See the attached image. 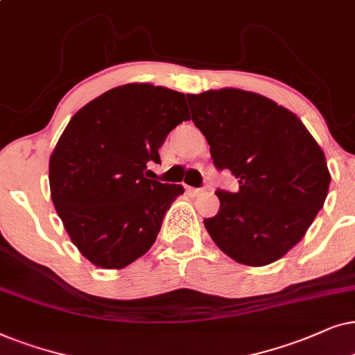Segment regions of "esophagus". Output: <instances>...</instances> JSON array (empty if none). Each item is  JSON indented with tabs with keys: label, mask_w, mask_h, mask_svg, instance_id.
<instances>
[{
	"label": "esophagus",
	"mask_w": 355,
	"mask_h": 355,
	"mask_svg": "<svg viewBox=\"0 0 355 355\" xmlns=\"http://www.w3.org/2000/svg\"><path fill=\"white\" fill-rule=\"evenodd\" d=\"M187 193L190 196H200V195H202V193H205V190H202V188H193V187H187Z\"/></svg>",
	"instance_id": "esophagus-1"
}]
</instances>
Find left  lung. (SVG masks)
I'll return each mask as SVG.
<instances>
[{
  "instance_id": "obj_1",
  "label": "left lung",
  "mask_w": 355,
  "mask_h": 355,
  "mask_svg": "<svg viewBox=\"0 0 355 355\" xmlns=\"http://www.w3.org/2000/svg\"><path fill=\"white\" fill-rule=\"evenodd\" d=\"M187 97L216 168L239 178L237 193L216 191L220 207L206 230L237 263L277 261L323 207L331 182L323 149L299 116L259 94L227 87Z\"/></svg>"
}]
</instances>
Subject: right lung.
Here are the masks:
<instances>
[{"instance_id":"add662e5","label":"right lung","mask_w":355,"mask_h":355,"mask_svg":"<svg viewBox=\"0 0 355 355\" xmlns=\"http://www.w3.org/2000/svg\"><path fill=\"white\" fill-rule=\"evenodd\" d=\"M190 120L185 94L153 84L110 89L76 112L50 155L51 201L83 257L121 269L148 252L182 185L148 178L159 148Z\"/></svg>"}]
</instances>
